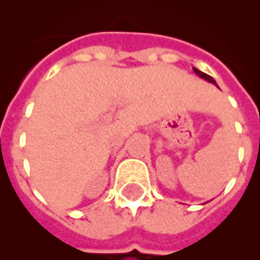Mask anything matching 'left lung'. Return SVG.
I'll return each mask as SVG.
<instances>
[{
  "instance_id": "1",
  "label": "left lung",
  "mask_w": 260,
  "mask_h": 260,
  "mask_svg": "<svg viewBox=\"0 0 260 260\" xmlns=\"http://www.w3.org/2000/svg\"><path fill=\"white\" fill-rule=\"evenodd\" d=\"M193 70H194V73H196V74H197L198 77H200V78L205 79V81H208V82L213 83V85H216V86H217V83H216V81H214V79L212 78L210 75L205 74V73H202V71H200V70H198V69H196V67H194Z\"/></svg>"
}]
</instances>
